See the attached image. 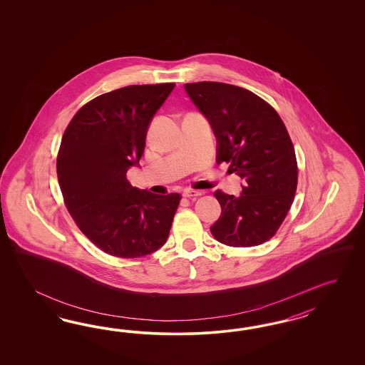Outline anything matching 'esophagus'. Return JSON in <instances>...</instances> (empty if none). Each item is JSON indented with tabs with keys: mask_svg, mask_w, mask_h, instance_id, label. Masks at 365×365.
Returning a JSON list of instances; mask_svg holds the SVG:
<instances>
[{
	"mask_svg": "<svg viewBox=\"0 0 365 365\" xmlns=\"http://www.w3.org/2000/svg\"><path fill=\"white\" fill-rule=\"evenodd\" d=\"M182 195H183L185 198H195V197L202 195V192L198 191V190H191V188H187V190H185V191L182 192Z\"/></svg>",
	"mask_w": 365,
	"mask_h": 365,
	"instance_id": "1",
	"label": "esophagus"
}]
</instances>
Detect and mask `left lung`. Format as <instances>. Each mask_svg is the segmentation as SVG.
<instances>
[{"label":"left lung","instance_id":"obj_1","mask_svg":"<svg viewBox=\"0 0 365 365\" xmlns=\"http://www.w3.org/2000/svg\"><path fill=\"white\" fill-rule=\"evenodd\" d=\"M185 88L214 130L217 163H229L245 180L240 197L214 192L222 214L211 234L234 247L269 241L290 210L299 180L285 124L267 101L247 89L217 81L187 83Z\"/></svg>","mask_w":365,"mask_h":365}]
</instances>
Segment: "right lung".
Here are the masks:
<instances>
[{
    "mask_svg": "<svg viewBox=\"0 0 365 365\" xmlns=\"http://www.w3.org/2000/svg\"><path fill=\"white\" fill-rule=\"evenodd\" d=\"M174 87L103 93L76 112L63 135L57 178L64 203L81 232L107 255L138 258L166 243L182 197L133 187L127 170L142 158L148 124Z\"/></svg>",
    "mask_w": 365,
    "mask_h": 365,
    "instance_id": "right-lung-1",
    "label": "right lung"
}]
</instances>
